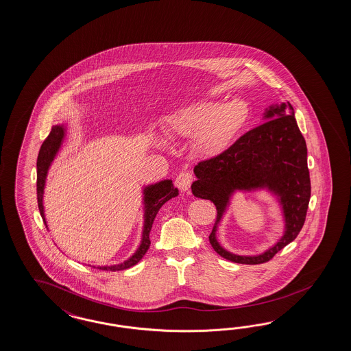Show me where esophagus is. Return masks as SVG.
<instances>
[{
    "mask_svg": "<svg viewBox=\"0 0 351 351\" xmlns=\"http://www.w3.org/2000/svg\"><path fill=\"white\" fill-rule=\"evenodd\" d=\"M193 182V175L189 171H181L178 178L175 180V185L181 190V191H186Z\"/></svg>",
    "mask_w": 351,
    "mask_h": 351,
    "instance_id": "34e87169",
    "label": "esophagus"
}]
</instances>
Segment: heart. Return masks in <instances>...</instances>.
<instances>
[{
    "instance_id": "heart-1",
    "label": "heart",
    "mask_w": 351,
    "mask_h": 351,
    "mask_svg": "<svg viewBox=\"0 0 351 351\" xmlns=\"http://www.w3.org/2000/svg\"><path fill=\"white\" fill-rule=\"evenodd\" d=\"M250 114L246 101L234 99L224 104L203 101L172 114L166 128L179 137L195 136L197 148L215 154L228 145L245 125Z\"/></svg>"
}]
</instances>
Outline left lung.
<instances>
[{
  "mask_svg": "<svg viewBox=\"0 0 351 351\" xmlns=\"http://www.w3.org/2000/svg\"><path fill=\"white\" fill-rule=\"evenodd\" d=\"M291 104L282 103L266 112L267 120L248 130L222 154L200 161L194 167L197 180L191 185L197 197L213 202L217 218L209 242L214 251L232 263L257 265L273 258L282 248L297 239L307 217L311 179L307 166V145L300 133ZM267 186L281 197L287 231L283 239L265 254L239 257L223 250L215 239V230L234 189Z\"/></svg>",
  "mask_w": 351,
  "mask_h": 351,
  "instance_id": "obj_1",
  "label": "left lung"
}]
</instances>
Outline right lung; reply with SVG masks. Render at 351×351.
Wrapping results in <instances>:
<instances>
[{
    "mask_svg": "<svg viewBox=\"0 0 351 351\" xmlns=\"http://www.w3.org/2000/svg\"><path fill=\"white\" fill-rule=\"evenodd\" d=\"M64 137V128L62 125H54L51 127L49 136L45 138L43 145L40 147V151L38 154V160H36V199H38V208L40 215L43 218L44 224L47 227L45 218H44L43 210V193L44 184H45V178H47V172L49 169L54 156L57 154V151L60 149L62 139ZM179 194L178 189L173 188L171 180H166L162 182H158L156 185H152L149 188L145 190V230H143V239L142 243L138 248L137 252L127 260L125 263L120 264V265L112 266H99L94 269H100L105 271H118V270H124L132 266L136 265L139 263V260L145 256L147 250L149 248L151 241H149V232L154 224V217L157 212L160 210V208L171 197H176Z\"/></svg>",
    "mask_w": 351,
    "mask_h": 351,
    "instance_id": "add662e5",
    "label": "right lung"
}]
</instances>
